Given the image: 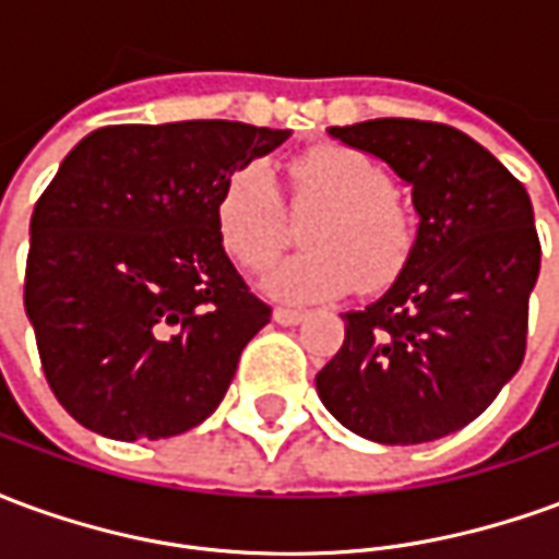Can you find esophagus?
Masks as SVG:
<instances>
[{"instance_id":"34e87169","label":"esophagus","mask_w":559,"mask_h":559,"mask_svg":"<svg viewBox=\"0 0 559 559\" xmlns=\"http://www.w3.org/2000/svg\"><path fill=\"white\" fill-rule=\"evenodd\" d=\"M272 317H275V323H281V326H296V323L305 320V311H299V308H275Z\"/></svg>"}]
</instances>
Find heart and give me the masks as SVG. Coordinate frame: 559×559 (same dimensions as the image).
<instances>
[{
    "label": "heart",
    "mask_w": 559,
    "mask_h": 559,
    "mask_svg": "<svg viewBox=\"0 0 559 559\" xmlns=\"http://www.w3.org/2000/svg\"><path fill=\"white\" fill-rule=\"evenodd\" d=\"M290 212L311 215L308 251L266 278L281 299L311 302L338 296L353 281L377 290L399 275L416 242L407 203L392 191V173L359 148L314 146L287 164ZM290 212L266 164L248 160L221 188L215 221L224 248L245 269H266L290 236Z\"/></svg>",
    "instance_id": "heart-1"
}]
</instances>
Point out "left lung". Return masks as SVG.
Returning a JSON list of instances; mask_svg holds the SVG:
<instances>
[{
    "mask_svg": "<svg viewBox=\"0 0 559 559\" xmlns=\"http://www.w3.org/2000/svg\"><path fill=\"white\" fill-rule=\"evenodd\" d=\"M329 134L411 185L419 230L386 296L344 314L317 392L365 440L431 443L476 419L524 362L542 260L527 188L440 122L371 119Z\"/></svg>",
    "mask_w": 559,
    "mask_h": 559,
    "instance_id": "8db88e82",
    "label": "left lung"
}]
</instances>
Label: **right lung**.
I'll return each instance as SVG.
<instances>
[{
    "mask_svg": "<svg viewBox=\"0 0 559 559\" xmlns=\"http://www.w3.org/2000/svg\"><path fill=\"white\" fill-rule=\"evenodd\" d=\"M287 138L194 119L98 128L68 152L32 212L23 305L44 377L83 428L134 443L215 413L272 317L215 206L236 167Z\"/></svg>",
    "mask_w": 559,
    "mask_h": 559,
    "instance_id": "obj_1",
    "label": "right lung"
}]
</instances>
